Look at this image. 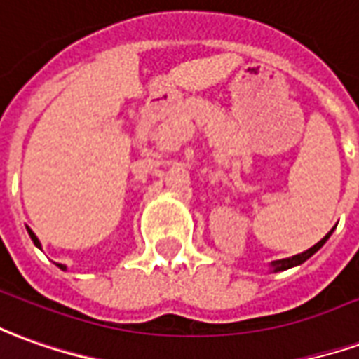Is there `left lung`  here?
Returning <instances> with one entry per match:
<instances>
[{"instance_id": "8db88e82", "label": "left lung", "mask_w": 359, "mask_h": 359, "mask_svg": "<svg viewBox=\"0 0 359 359\" xmlns=\"http://www.w3.org/2000/svg\"><path fill=\"white\" fill-rule=\"evenodd\" d=\"M332 229H334V227H332ZM332 229H330V231H328L327 235H325V237H323V239H320L319 243H317V245H313L311 249L303 250V252H299V255H293V257H290V258L274 260V262L270 264V266H272V272H284V270H287V268L299 266V264H303V262H305L307 258L313 257V255H315V252H317V250H319L320 247H323V245L327 243V239H328V237H330V233H332Z\"/></svg>"}]
</instances>
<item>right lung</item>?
<instances>
[{"label":"right lung","instance_id":"add662e5","mask_svg":"<svg viewBox=\"0 0 359 359\" xmlns=\"http://www.w3.org/2000/svg\"><path fill=\"white\" fill-rule=\"evenodd\" d=\"M27 231H29V235H31L32 243H34V245H36V247H39V249H40V241H39V237H36V235H34V233H32L31 229H29V227H27ZM57 266L62 268V270H66V266H64V264H57Z\"/></svg>","mask_w":359,"mask_h":359}]
</instances>
